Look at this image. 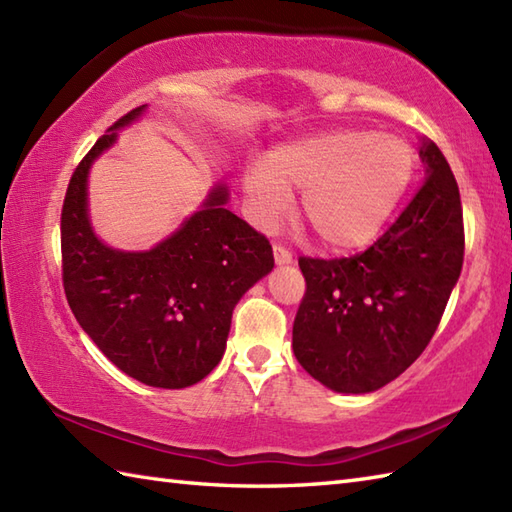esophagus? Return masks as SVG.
<instances>
[{
	"mask_svg": "<svg viewBox=\"0 0 512 512\" xmlns=\"http://www.w3.org/2000/svg\"><path fill=\"white\" fill-rule=\"evenodd\" d=\"M273 253H275V262H277V264H290V262H292V253H290V250H288L286 246L275 244V246H273Z\"/></svg>",
	"mask_w": 512,
	"mask_h": 512,
	"instance_id": "1",
	"label": "esophagus"
}]
</instances>
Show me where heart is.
Returning <instances> with one entry per match:
<instances>
[{
    "instance_id": "b5f03b06",
    "label": "heart",
    "mask_w": 512,
    "mask_h": 512,
    "mask_svg": "<svg viewBox=\"0 0 512 512\" xmlns=\"http://www.w3.org/2000/svg\"><path fill=\"white\" fill-rule=\"evenodd\" d=\"M416 171V151L394 136L332 129L275 147L246 191L264 215H275L288 193H303L301 215L328 250L365 248L396 211Z\"/></svg>"
}]
</instances>
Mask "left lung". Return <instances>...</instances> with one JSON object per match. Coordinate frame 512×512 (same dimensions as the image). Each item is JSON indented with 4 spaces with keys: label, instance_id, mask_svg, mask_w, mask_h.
Returning <instances> with one entry per match:
<instances>
[{
    "label": "left lung",
    "instance_id": "8db88e82",
    "mask_svg": "<svg viewBox=\"0 0 512 512\" xmlns=\"http://www.w3.org/2000/svg\"><path fill=\"white\" fill-rule=\"evenodd\" d=\"M427 178L387 231L350 257H299L306 277L292 350L341 394L391 383L436 334L464 262L460 189L436 143L420 145Z\"/></svg>",
    "mask_w": 512,
    "mask_h": 512
}]
</instances>
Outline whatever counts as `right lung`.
Instances as JSON below:
<instances>
[{
	"label": "right lung",
	"instance_id": "add662e5",
	"mask_svg": "<svg viewBox=\"0 0 512 512\" xmlns=\"http://www.w3.org/2000/svg\"><path fill=\"white\" fill-rule=\"evenodd\" d=\"M136 107L96 140L76 165L61 209L65 299L110 361L149 387L182 389L220 363L233 308L275 266L273 246L226 209L215 187L200 211L147 253H123L96 239L85 180L92 160L132 123Z\"/></svg>",
	"mask_w": 512,
	"mask_h": 512
}]
</instances>
